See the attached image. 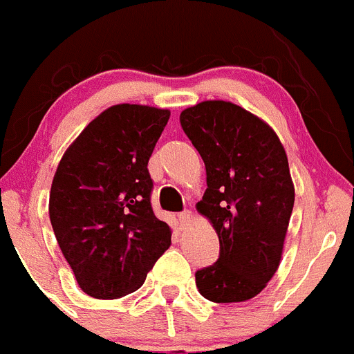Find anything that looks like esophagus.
Returning a JSON list of instances; mask_svg holds the SVG:
<instances>
[{
  "mask_svg": "<svg viewBox=\"0 0 354 354\" xmlns=\"http://www.w3.org/2000/svg\"><path fill=\"white\" fill-rule=\"evenodd\" d=\"M178 221H180L181 229H185V227H187V225H189V222L192 221V212H189V209H185V212H181L180 215H178Z\"/></svg>",
  "mask_w": 354,
  "mask_h": 354,
  "instance_id": "esophagus-1",
  "label": "esophagus"
}]
</instances>
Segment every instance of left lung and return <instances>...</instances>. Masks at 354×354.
<instances>
[{"instance_id":"8db88e82","label":"left lung","mask_w":354,"mask_h":354,"mask_svg":"<svg viewBox=\"0 0 354 354\" xmlns=\"http://www.w3.org/2000/svg\"><path fill=\"white\" fill-rule=\"evenodd\" d=\"M206 167L197 209L215 227L218 259L196 272L197 289L215 304L259 295L279 268L295 187L277 133L231 102L208 100L180 114Z\"/></svg>"}]
</instances>
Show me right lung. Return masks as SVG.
Wrapping results in <instances>:
<instances>
[{"label":"right lung","instance_id":"1","mask_svg":"<svg viewBox=\"0 0 354 354\" xmlns=\"http://www.w3.org/2000/svg\"><path fill=\"white\" fill-rule=\"evenodd\" d=\"M171 113L120 104L97 116L54 174L49 216L86 295L113 300L142 286L169 248V225L151 208L148 160Z\"/></svg>","mask_w":354,"mask_h":354}]
</instances>
